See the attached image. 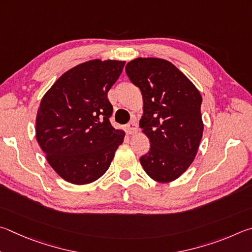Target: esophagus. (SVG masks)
I'll list each match as a JSON object with an SVG mask.
<instances>
[{
	"label": "esophagus",
	"instance_id": "obj_1",
	"mask_svg": "<svg viewBox=\"0 0 252 252\" xmlns=\"http://www.w3.org/2000/svg\"><path fill=\"white\" fill-rule=\"evenodd\" d=\"M126 130H127V133H128L129 135L135 134L136 131H137V123H136L135 121H131L130 123L127 124V125H126Z\"/></svg>",
	"mask_w": 252,
	"mask_h": 252
}]
</instances>
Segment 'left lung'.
I'll use <instances>...</instances> for the list:
<instances>
[{
    "label": "left lung",
    "mask_w": 252,
    "mask_h": 252,
    "mask_svg": "<svg viewBox=\"0 0 252 252\" xmlns=\"http://www.w3.org/2000/svg\"><path fill=\"white\" fill-rule=\"evenodd\" d=\"M126 74L142 92L139 127L151 142L140 164L155 182H173L191 165L202 138L200 93L186 75L162 59L138 57L126 65Z\"/></svg>",
    "instance_id": "obj_1"
}]
</instances>
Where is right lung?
I'll return each mask as SVG.
<instances>
[{"mask_svg":"<svg viewBox=\"0 0 252 252\" xmlns=\"http://www.w3.org/2000/svg\"><path fill=\"white\" fill-rule=\"evenodd\" d=\"M125 62L92 60L65 72L43 96L36 139L56 174L74 185L91 184L109 168L125 133L110 125L107 93Z\"/></svg>","mask_w":252,"mask_h":252,"instance_id":"right-lung-1","label":"right lung"}]
</instances>
